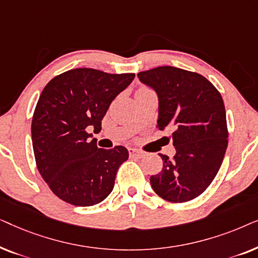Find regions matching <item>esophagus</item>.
<instances>
[{"mask_svg": "<svg viewBox=\"0 0 258 258\" xmlns=\"http://www.w3.org/2000/svg\"><path fill=\"white\" fill-rule=\"evenodd\" d=\"M129 154L132 157H135V158H142L144 156V153L140 150H136V149H129Z\"/></svg>", "mask_w": 258, "mask_h": 258, "instance_id": "34e87169", "label": "esophagus"}]
</instances>
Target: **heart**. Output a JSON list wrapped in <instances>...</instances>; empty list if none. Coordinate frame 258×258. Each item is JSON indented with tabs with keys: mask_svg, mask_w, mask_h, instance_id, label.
<instances>
[{
	"mask_svg": "<svg viewBox=\"0 0 258 258\" xmlns=\"http://www.w3.org/2000/svg\"><path fill=\"white\" fill-rule=\"evenodd\" d=\"M146 90H148V89H146V88H141V89L137 90V93H140V91H146Z\"/></svg>",
	"mask_w": 258,
	"mask_h": 258,
	"instance_id": "1",
	"label": "heart"
}]
</instances>
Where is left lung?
I'll use <instances>...</instances> for the list:
<instances>
[{
    "label": "left lung",
    "mask_w": 258,
    "mask_h": 258,
    "mask_svg": "<svg viewBox=\"0 0 258 258\" xmlns=\"http://www.w3.org/2000/svg\"><path fill=\"white\" fill-rule=\"evenodd\" d=\"M158 96L157 128L172 129V158L160 154L163 168L150 176L154 191L165 201L188 202L200 196L220 170L228 147L222 96L197 73L164 66L137 74Z\"/></svg>",
    "instance_id": "obj_1"
}]
</instances>
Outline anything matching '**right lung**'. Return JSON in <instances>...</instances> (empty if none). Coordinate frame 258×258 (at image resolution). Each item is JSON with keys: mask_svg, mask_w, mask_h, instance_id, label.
Listing matches in <instances>:
<instances>
[{"mask_svg": "<svg viewBox=\"0 0 258 258\" xmlns=\"http://www.w3.org/2000/svg\"><path fill=\"white\" fill-rule=\"evenodd\" d=\"M134 77L77 68L55 76L44 87L34 111L31 140L38 171L58 199L90 207L112 191L128 150L122 146L98 148L89 130L101 132L109 105Z\"/></svg>", "mask_w": 258, "mask_h": 258, "instance_id": "obj_1", "label": "right lung"}]
</instances>
